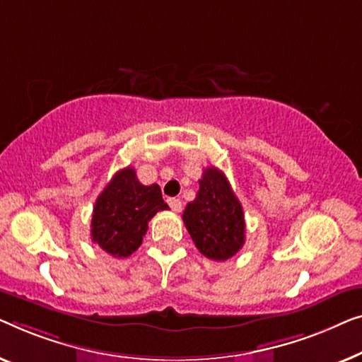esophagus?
<instances>
[{
    "label": "esophagus",
    "mask_w": 362,
    "mask_h": 362,
    "mask_svg": "<svg viewBox=\"0 0 362 362\" xmlns=\"http://www.w3.org/2000/svg\"><path fill=\"white\" fill-rule=\"evenodd\" d=\"M167 203H169V206L172 208V211H175V213L182 211V202L179 200V198H169V200H167Z\"/></svg>",
    "instance_id": "obj_1"
}]
</instances>
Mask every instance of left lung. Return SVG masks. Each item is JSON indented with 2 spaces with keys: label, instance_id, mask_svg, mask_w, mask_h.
Returning <instances> with one entry per match:
<instances>
[{
  "label": "left lung",
  "instance_id": "8db88e82",
  "mask_svg": "<svg viewBox=\"0 0 362 362\" xmlns=\"http://www.w3.org/2000/svg\"><path fill=\"white\" fill-rule=\"evenodd\" d=\"M197 198L183 211V223L198 251L213 261H226L246 238L244 211L226 175L216 167L203 170Z\"/></svg>",
  "mask_w": 362,
  "mask_h": 362
}]
</instances>
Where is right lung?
I'll list each match as a JSON object with an SVG mask.
<instances>
[{
  "label": "right lung",
  "mask_w": 362,
  "mask_h": 362,
  "mask_svg": "<svg viewBox=\"0 0 362 362\" xmlns=\"http://www.w3.org/2000/svg\"><path fill=\"white\" fill-rule=\"evenodd\" d=\"M169 210L157 183L142 185L132 167L116 172L96 198L91 216V241L115 257H128L141 246L147 223Z\"/></svg>",
  "instance_id": "obj_1"
}]
</instances>
